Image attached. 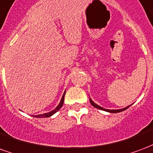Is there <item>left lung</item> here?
Returning <instances> with one entry per match:
<instances>
[{"label": "left lung", "mask_w": 153, "mask_h": 153, "mask_svg": "<svg viewBox=\"0 0 153 153\" xmlns=\"http://www.w3.org/2000/svg\"><path fill=\"white\" fill-rule=\"evenodd\" d=\"M90 103L91 104V105L92 106H94L95 108H99V109H101V110H105V111L106 112H109V113H113V114H116V113H119V112H122V111H124V110H126V108H128L131 105H129V106H127V107H126V108H122V109H105V108H102V107H100V105H97L96 103H94L93 101H92V100L90 98Z\"/></svg>", "instance_id": "obj_1"}]
</instances>
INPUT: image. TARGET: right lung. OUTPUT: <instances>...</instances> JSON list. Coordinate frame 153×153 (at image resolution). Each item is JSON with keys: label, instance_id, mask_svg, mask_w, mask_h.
<instances>
[{"label": "right lung", "instance_id": "obj_1", "mask_svg": "<svg viewBox=\"0 0 153 153\" xmlns=\"http://www.w3.org/2000/svg\"><path fill=\"white\" fill-rule=\"evenodd\" d=\"M65 92H64V94H63V96H62V100H61V101H60L59 105H57L56 108H54L53 110H52V111H51V112H48V113H45V114H39V115H36V116H34V117H38V118H40V117H50V116H52V115H53V114H55V113H56V112L58 111L60 108H61L62 107V105H63V103H64V98H65Z\"/></svg>", "mask_w": 153, "mask_h": 153}]
</instances>
